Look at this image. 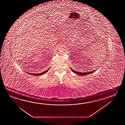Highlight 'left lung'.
I'll return each mask as SVG.
<instances>
[{"label": "left lung", "mask_w": 125, "mask_h": 125, "mask_svg": "<svg viewBox=\"0 0 125 125\" xmlns=\"http://www.w3.org/2000/svg\"><path fill=\"white\" fill-rule=\"evenodd\" d=\"M71 69L72 70V71L75 74H78L79 75H88V74H90L93 73L94 72H95L96 70H94L93 71H92L90 72H78L75 71V70H74L73 69H72L71 67H70Z\"/></svg>", "instance_id": "left-lung-1"}]
</instances>
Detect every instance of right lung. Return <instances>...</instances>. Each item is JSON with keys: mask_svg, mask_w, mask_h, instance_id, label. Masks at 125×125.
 I'll use <instances>...</instances> for the list:
<instances>
[{"mask_svg": "<svg viewBox=\"0 0 125 125\" xmlns=\"http://www.w3.org/2000/svg\"><path fill=\"white\" fill-rule=\"evenodd\" d=\"M50 68H49L47 70L45 71V72H43L40 73L35 74V73H28V72H26V73H27V74H32V75H35V76H40V75H42V74H45L47 72H48V70L50 69Z\"/></svg>", "mask_w": 125, "mask_h": 125, "instance_id": "right-lung-1", "label": "right lung"}]
</instances>
